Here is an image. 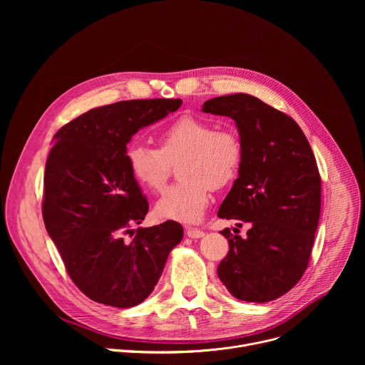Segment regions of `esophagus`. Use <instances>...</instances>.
<instances>
[{
    "mask_svg": "<svg viewBox=\"0 0 365 365\" xmlns=\"http://www.w3.org/2000/svg\"><path fill=\"white\" fill-rule=\"evenodd\" d=\"M186 235L189 238H202L205 235V232L199 228H193V227H186Z\"/></svg>",
    "mask_w": 365,
    "mask_h": 365,
    "instance_id": "1",
    "label": "esophagus"
}]
</instances>
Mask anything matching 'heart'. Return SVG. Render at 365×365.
Wrapping results in <instances>:
<instances>
[{
	"label": "heart",
	"instance_id": "1",
	"mask_svg": "<svg viewBox=\"0 0 365 365\" xmlns=\"http://www.w3.org/2000/svg\"><path fill=\"white\" fill-rule=\"evenodd\" d=\"M158 148L133 144L125 151L133 179L150 192L166 186L172 166L182 179L170 186L154 205L160 220L195 222L211 200V189L230 186L240 175L244 145L232 130H217L215 124L182 115L154 135Z\"/></svg>",
	"mask_w": 365,
	"mask_h": 365
}]
</instances>
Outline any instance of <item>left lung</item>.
Listing matches in <instances>:
<instances>
[{"label":"left lung","mask_w":365,"mask_h":365,"mask_svg":"<svg viewBox=\"0 0 365 365\" xmlns=\"http://www.w3.org/2000/svg\"><path fill=\"white\" fill-rule=\"evenodd\" d=\"M202 111L231 117L244 145L240 175L218 217L251 228L245 238L221 231L230 251L218 277L240 300H274L302 279L314 247L321 215L315 154L292 117L252 95L212 98Z\"/></svg>","instance_id":"1"}]
</instances>
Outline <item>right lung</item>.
Here are the masks:
<instances>
[{"label":"right lung","instance_id":"obj_1","mask_svg":"<svg viewBox=\"0 0 365 365\" xmlns=\"http://www.w3.org/2000/svg\"><path fill=\"white\" fill-rule=\"evenodd\" d=\"M180 106L182 99L168 98L121 101L55 134L44 173V225L72 282L98 303H141L182 241L176 221L133 230L144 221L148 202L125 160L131 137Z\"/></svg>","mask_w":365,"mask_h":365}]
</instances>
